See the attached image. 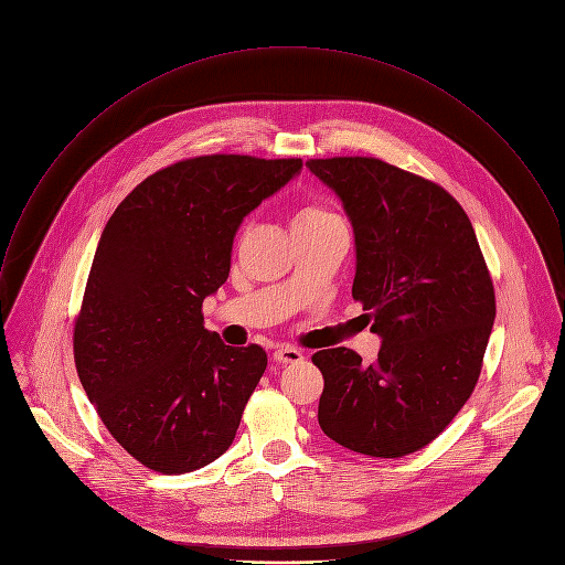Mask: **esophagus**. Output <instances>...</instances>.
<instances>
[{
    "label": "esophagus",
    "mask_w": 565,
    "mask_h": 565,
    "mask_svg": "<svg viewBox=\"0 0 565 565\" xmlns=\"http://www.w3.org/2000/svg\"><path fill=\"white\" fill-rule=\"evenodd\" d=\"M274 361L282 363V365H294V363L302 361V354L298 350H294V348H278L274 352Z\"/></svg>",
    "instance_id": "1"
}]
</instances>
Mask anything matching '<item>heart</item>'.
Returning a JSON list of instances; mask_svg holds the SVG:
<instances>
[{
	"label": "heart",
	"mask_w": 565,
	"mask_h": 565,
	"mask_svg": "<svg viewBox=\"0 0 565 565\" xmlns=\"http://www.w3.org/2000/svg\"><path fill=\"white\" fill-rule=\"evenodd\" d=\"M331 217H338V215H333V213H331L329 209H324L322 204L309 202V204H305V206L298 211L294 224H313V222H322V220H331Z\"/></svg>",
	"instance_id": "1"
}]
</instances>
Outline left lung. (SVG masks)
I'll return each mask as SVG.
<instances>
[{
  "label": "left lung",
  "mask_w": 565,
  "mask_h": 565,
  "mask_svg": "<svg viewBox=\"0 0 565 565\" xmlns=\"http://www.w3.org/2000/svg\"><path fill=\"white\" fill-rule=\"evenodd\" d=\"M352 220V296L383 338L379 359L311 356L320 429L352 452L398 459L431 443L472 396L497 316L494 285L463 206L379 158L309 160Z\"/></svg>",
  "instance_id": "obj_1"
}]
</instances>
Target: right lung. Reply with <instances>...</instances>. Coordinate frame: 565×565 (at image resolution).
I'll list each match as a JSON object with an SVG mask.
<instances>
[{"label":"right lung","instance_id":"right-lung-1","mask_svg":"<svg viewBox=\"0 0 565 565\" xmlns=\"http://www.w3.org/2000/svg\"><path fill=\"white\" fill-rule=\"evenodd\" d=\"M302 169L300 158L198 156L142 180L102 232L73 356L102 423L145 468L200 470L230 449L267 370L258 345L204 329L243 217Z\"/></svg>","mask_w":565,"mask_h":565}]
</instances>
